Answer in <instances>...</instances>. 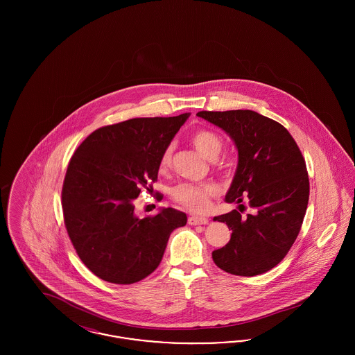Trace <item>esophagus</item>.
Listing matches in <instances>:
<instances>
[{"label":"esophagus","instance_id":"obj_1","mask_svg":"<svg viewBox=\"0 0 355 355\" xmlns=\"http://www.w3.org/2000/svg\"><path fill=\"white\" fill-rule=\"evenodd\" d=\"M189 225H206L209 220L207 218H205V217H196V216H191V217H189Z\"/></svg>","mask_w":355,"mask_h":355}]
</instances>
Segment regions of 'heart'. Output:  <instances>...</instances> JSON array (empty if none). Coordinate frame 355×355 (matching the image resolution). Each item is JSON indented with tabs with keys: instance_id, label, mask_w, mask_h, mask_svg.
Returning a JSON list of instances; mask_svg holds the SVG:
<instances>
[{
	"instance_id": "obj_1",
	"label": "heart",
	"mask_w": 355,
	"mask_h": 355,
	"mask_svg": "<svg viewBox=\"0 0 355 355\" xmlns=\"http://www.w3.org/2000/svg\"><path fill=\"white\" fill-rule=\"evenodd\" d=\"M191 142L194 148L202 154L205 158L214 161L220 155L222 150V139L220 135L207 129H200L191 135ZM173 148L168 146L159 159L161 169H168L171 164ZM218 193V187L214 184H190L184 182L171 187L170 196L175 202L182 205L187 210L193 213H203L209 209L210 198L216 197Z\"/></svg>"
}]
</instances>
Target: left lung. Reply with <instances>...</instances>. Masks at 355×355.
I'll use <instances>...</instances> for the list:
<instances>
[{
	"label": "left lung",
	"instance_id": "8db88e82",
	"mask_svg": "<svg viewBox=\"0 0 355 355\" xmlns=\"http://www.w3.org/2000/svg\"><path fill=\"white\" fill-rule=\"evenodd\" d=\"M236 144V175L225 197L240 203L246 196L254 213L238 210L214 217L232 229L226 246L214 250V263L226 272L253 277L277 266L288 253L304 222L309 175L302 153L281 123L253 110L198 112Z\"/></svg>",
	"mask_w": 355,
	"mask_h": 355
}]
</instances>
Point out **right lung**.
Returning a JSON list of instances; mask_svg holds the SVG:
<instances>
[{
    "label": "right lung",
    "mask_w": 355,
    "mask_h": 355,
    "mask_svg": "<svg viewBox=\"0 0 355 355\" xmlns=\"http://www.w3.org/2000/svg\"><path fill=\"white\" fill-rule=\"evenodd\" d=\"M133 119L94 130L74 152L62 186L69 238L85 266L106 282L135 284L155 270L185 213L139 218L135 200L155 182L159 159L189 119Z\"/></svg>",
    "instance_id": "obj_1"
}]
</instances>
